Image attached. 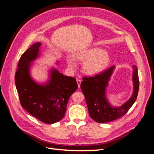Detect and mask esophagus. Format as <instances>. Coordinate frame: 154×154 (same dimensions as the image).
<instances>
[{"label": "esophagus", "instance_id": "obj_1", "mask_svg": "<svg viewBox=\"0 0 154 154\" xmlns=\"http://www.w3.org/2000/svg\"><path fill=\"white\" fill-rule=\"evenodd\" d=\"M76 82H77V84H78V87L80 88V84H81V82H82V81H81L80 80H78V79H77Z\"/></svg>", "mask_w": 154, "mask_h": 154}]
</instances>
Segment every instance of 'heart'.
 I'll return each instance as SVG.
<instances>
[{
  "mask_svg": "<svg viewBox=\"0 0 154 154\" xmlns=\"http://www.w3.org/2000/svg\"><path fill=\"white\" fill-rule=\"evenodd\" d=\"M74 59L78 62H84L82 69L88 75H96L103 71L110 62V57L105 51L97 48L77 52L74 55ZM67 61L70 69H76V63L73 58L68 57Z\"/></svg>",
  "mask_w": 154,
  "mask_h": 154,
  "instance_id": "1",
  "label": "heart"
}]
</instances>
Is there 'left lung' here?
I'll return each mask as SVG.
<instances>
[{
	"label": "left lung",
	"mask_w": 154,
	"mask_h": 154,
	"mask_svg": "<svg viewBox=\"0 0 154 154\" xmlns=\"http://www.w3.org/2000/svg\"><path fill=\"white\" fill-rule=\"evenodd\" d=\"M115 66L93 77H83L80 87L84 94L91 118L97 123L112 122L123 116L136 101L139 91V82L137 67L133 66V93L131 97L122 106H112L106 98V88L113 73Z\"/></svg>",
	"instance_id": "8db88e82"
}]
</instances>
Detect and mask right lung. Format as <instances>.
<instances>
[{
  "mask_svg": "<svg viewBox=\"0 0 154 154\" xmlns=\"http://www.w3.org/2000/svg\"><path fill=\"white\" fill-rule=\"evenodd\" d=\"M40 42L32 44L22 54L15 76L17 90L22 106L27 112L48 124L61 120L68 101L78 88L76 79L64 76L57 69L50 70L49 79L42 84L31 76L30 68L40 54Z\"/></svg>",
  "mask_w": 154,
  "mask_h": 154,
  "instance_id": "obj_1",
  "label": "right lung"
}]
</instances>
